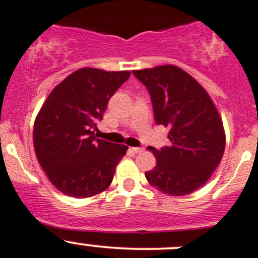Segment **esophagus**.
Here are the masks:
<instances>
[{
	"mask_svg": "<svg viewBox=\"0 0 258 258\" xmlns=\"http://www.w3.org/2000/svg\"><path fill=\"white\" fill-rule=\"evenodd\" d=\"M131 150H132V152H134V153H142V152L145 151V148H143V147H132Z\"/></svg>",
	"mask_w": 258,
	"mask_h": 258,
	"instance_id": "esophagus-1",
	"label": "esophagus"
}]
</instances>
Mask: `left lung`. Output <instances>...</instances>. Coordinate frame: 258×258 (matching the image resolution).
Wrapping results in <instances>:
<instances>
[{"mask_svg":"<svg viewBox=\"0 0 258 258\" xmlns=\"http://www.w3.org/2000/svg\"><path fill=\"white\" fill-rule=\"evenodd\" d=\"M134 75L150 93L156 123L169 128V145L148 147L157 165L146 178L165 194L193 193L207 183L225 151L215 105L193 77L174 65L134 70Z\"/></svg>","mask_w":258,"mask_h":258,"instance_id":"1","label":"left lung"}]
</instances>
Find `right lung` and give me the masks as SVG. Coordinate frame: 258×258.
Listing matches in <instances>:
<instances>
[{
	"label": "right lung",
	"mask_w": 258,
	"mask_h": 258,
	"mask_svg": "<svg viewBox=\"0 0 258 258\" xmlns=\"http://www.w3.org/2000/svg\"><path fill=\"white\" fill-rule=\"evenodd\" d=\"M130 72L83 68L54 88L38 113L34 150L50 183L69 197L89 198L112 181L124 145L95 137L108 100Z\"/></svg>",
	"instance_id": "right-lung-1"
}]
</instances>
